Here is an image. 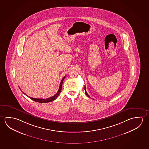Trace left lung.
<instances>
[{"instance_id": "left-lung-1", "label": "left lung", "mask_w": 149, "mask_h": 149, "mask_svg": "<svg viewBox=\"0 0 149 149\" xmlns=\"http://www.w3.org/2000/svg\"><path fill=\"white\" fill-rule=\"evenodd\" d=\"M85 90L86 95H87V96H88V97H89V98H90V97H89V95H88V93H87V92H86V87H85Z\"/></svg>"}]
</instances>
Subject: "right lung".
Instances as JSON below:
<instances>
[{
  "mask_svg": "<svg viewBox=\"0 0 149 149\" xmlns=\"http://www.w3.org/2000/svg\"><path fill=\"white\" fill-rule=\"evenodd\" d=\"M65 76H64L63 78H62V81H61L60 84V87H59V90H58V91L56 94L55 95H54V96L51 97L50 98H47V99H37V98H31V97H29V98H31L32 100L36 102L46 103L50 102H51V101H53L54 100H55V99H56L58 97V95H59L60 93H61V90H62V83H63V80L64 79V78H65ZM23 93L25 94V95H26L25 93Z\"/></svg>",
  "mask_w": 149,
  "mask_h": 149,
  "instance_id": "obj_1",
  "label": "right lung"
}]
</instances>
